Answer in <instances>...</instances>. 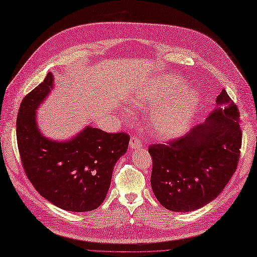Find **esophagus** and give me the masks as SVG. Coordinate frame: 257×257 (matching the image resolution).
Wrapping results in <instances>:
<instances>
[{
    "label": "esophagus",
    "mask_w": 257,
    "mask_h": 257,
    "mask_svg": "<svg viewBox=\"0 0 257 257\" xmlns=\"http://www.w3.org/2000/svg\"><path fill=\"white\" fill-rule=\"evenodd\" d=\"M143 147V143L142 141L139 139V137L133 136L132 139L130 141V148L132 150H136V149H140Z\"/></svg>",
    "instance_id": "1"
}]
</instances>
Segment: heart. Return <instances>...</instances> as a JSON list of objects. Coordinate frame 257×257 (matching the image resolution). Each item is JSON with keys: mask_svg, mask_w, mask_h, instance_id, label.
Here are the masks:
<instances>
[{"mask_svg": "<svg viewBox=\"0 0 257 257\" xmlns=\"http://www.w3.org/2000/svg\"><path fill=\"white\" fill-rule=\"evenodd\" d=\"M201 103L197 89L177 75L162 76L146 92L132 99L137 108H150L148 126L156 137L176 139L189 127Z\"/></svg>", "mask_w": 257, "mask_h": 257, "instance_id": "obj_1", "label": "heart"}]
</instances>
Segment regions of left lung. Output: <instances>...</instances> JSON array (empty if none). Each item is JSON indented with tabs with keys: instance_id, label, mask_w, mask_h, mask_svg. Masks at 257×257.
I'll return each mask as SVG.
<instances>
[{
	"instance_id": "obj_1",
	"label": "left lung",
	"mask_w": 257,
	"mask_h": 257,
	"mask_svg": "<svg viewBox=\"0 0 257 257\" xmlns=\"http://www.w3.org/2000/svg\"><path fill=\"white\" fill-rule=\"evenodd\" d=\"M241 143L239 110L222 89L204 123L167 145L149 147L156 198L165 208L180 212L214 201L236 170Z\"/></svg>"
}]
</instances>
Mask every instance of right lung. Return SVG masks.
I'll use <instances>...</instances> for the list:
<instances>
[{"mask_svg": "<svg viewBox=\"0 0 257 257\" xmlns=\"http://www.w3.org/2000/svg\"><path fill=\"white\" fill-rule=\"evenodd\" d=\"M53 87L49 72L22 101L16 135L23 166L35 189L50 203L67 211H90L107 196L114 166L127 152L130 137L86 125L68 140L48 139L37 122V110Z\"/></svg>", "mask_w": 257, "mask_h": 257, "instance_id": "add662e5", "label": "right lung"}]
</instances>
